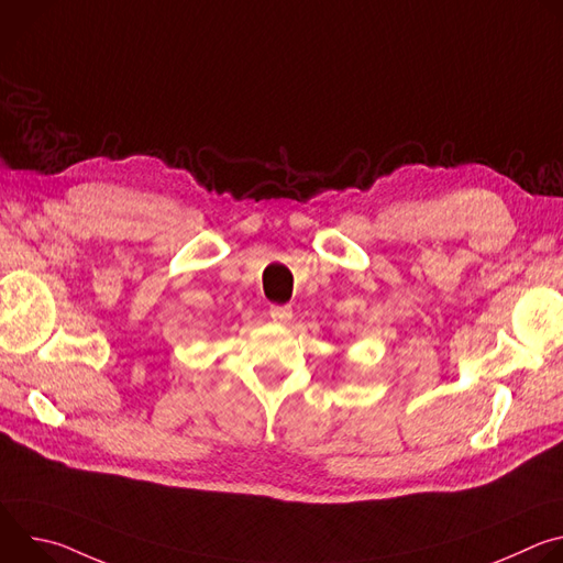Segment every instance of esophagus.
Wrapping results in <instances>:
<instances>
[{"label":"esophagus","mask_w":563,"mask_h":563,"mask_svg":"<svg viewBox=\"0 0 563 563\" xmlns=\"http://www.w3.org/2000/svg\"><path fill=\"white\" fill-rule=\"evenodd\" d=\"M269 316L276 320V323H287L291 318V307L289 305H272Z\"/></svg>","instance_id":"34e87169"}]
</instances>
